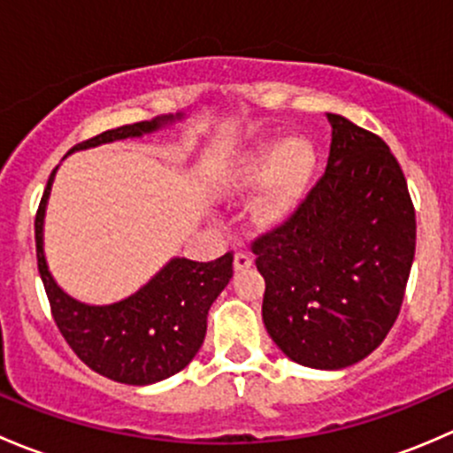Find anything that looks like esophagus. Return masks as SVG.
Wrapping results in <instances>:
<instances>
[{"label":"esophagus","mask_w":453,"mask_h":453,"mask_svg":"<svg viewBox=\"0 0 453 453\" xmlns=\"http://www.w3.org/2000/svg\"><path fill=\"white\" fill-rule=\"evenodd\" d=\"M250 267H252V256L243 252V250H239V252L234 254V269L236 272H245V269Z\"/></svg>","instance_id":"34e87169"}]
</instances>
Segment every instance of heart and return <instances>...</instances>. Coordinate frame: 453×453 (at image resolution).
<instances>
[{
	"label": "heart",
	"instance_id": "b5f03b06",
	"mask_svg": "<svg viewBox=\"0 0 453 453\" xmlns=\"http://www.w3.org/2000/svg\"><path fill=\"white\" fill-rule=\"evenodd\" d=\"M319 155L307 135L263 140L243 155L230 175L234 193H248L265 180L254 201V217L263 226L282 221L311 188Z\"/></svg>",
	"mask_w": 453,
	"mask_h": 453
}]
</instances>
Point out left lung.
<instances>
[{
  "instance_id": "left-lung-1",
  "label": "left lung",
  "mask_w": 453,
  "mask_h": 453,
  "mask_svg": "<svg viewBox=\"0 0 453 453\" xmlns=\"http://www.w3.org/2000/svg\"><path fill=\"white\" fill-rule=\"evenodd\" d=\"M326 171L285 223L252 243L263 322L309 368L368 357L399 315L417 248L408 181L379 135L326 113Z\"/></svg>"
}]
</instances>
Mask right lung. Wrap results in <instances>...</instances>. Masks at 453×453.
Listing matches in <instances>:
<instances>
[{
  "instance_id": "add662e5",
  "label": "right lung",
  "mask_w": 453,
  "mask_h": 453,
  "mask_svg": "<svg viewBox=\"0 0 453 453\" xmlns=\"http://www.w3.org/2000/svg\"><path fill=\"white\" fill-rule=\"evenodd\" d=\"M181 120L162 116L104 131L81 142L74 150L109 142L142 138ZM67 153V155H70ZM50 175L35 219L36 265L48 294L52 318L70 349L91 370L129 386H149L184 370L203 344L208 311L232 278V252L212 263L173 258L129 298L113 304H85L67 296L50 273L43 254V217L52 190Z\"/></svg>"
}]
</instances>
